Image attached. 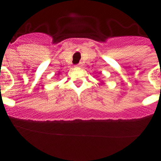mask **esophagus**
<instances>
[{
    "instance_id": "1",
    "label": "esophagus",
    "mask_w": 161,
    "mask_h": 161,
    "mask_svg": "<svg viewBox=\"0 0 161 161\" xmlns=\"http://www.w3.org/2000/svg\"><path fill=\"white\" fill-rule=\"evenodd\" d=\"M76 67H79V66H80V64H76Z\"/></svg>"
}]
</instances>
